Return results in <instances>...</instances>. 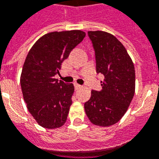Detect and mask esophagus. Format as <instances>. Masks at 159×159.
Instances as JSON below:
<instances>
[{"label": "esophagus", "mask_w": 159, "mask_h": 159, "mask_svg": "<svg viewBox=\"0 0 159 159\" xmlns=\"http://www.w3.org/2000/svg\"><path fill=\"white\" fill-rule=\"evenodd\" d=\"M74 86H75V89H78L82 88V86H81L80 84H76V83H75V84H74Z\"/></svg>", "instance_id": "obj_1"}]
</instances>
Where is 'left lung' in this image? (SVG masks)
I'll return each instance as SVG.
<instances>
[{
    "mask_svg": "<svg viewBox=\"0 0 159 159\" xmlns=\"http://www.w3.org/2000/svg\"><path fill=\"white\" fill-rule=\"evenodd\" d=\"M96 55L97 73L104 80L102 90L91 91L84 103L89 121L98 126H111L124 116L135 94V68L125 46L113 34L89 31Z\"/></svg>",
    "mask_w": 159,
    "mask_h": 159,
    "instance_id": "1",
    "label": "left lung"
}]
</instances>
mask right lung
<instances>
[{"label":"right lung","mask_w":159,"mask_h":159,"mask_svg":"<svg viewBox=\"0 0 159 159\" xmlns=\"http://www.w3.org/2000/svg\"><path fill=\"white\" fill-rule=\"evenodd\" d=\"M81 30L50 32L39 38L26 57L20 87L27 108L43 128L56 129L65 124L72 104L73 84L55 78L62 61L85 37Z\"/></svg>","instance_id":"add662e5"}]
</instances>
